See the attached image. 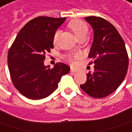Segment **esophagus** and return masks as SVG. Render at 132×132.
<instances>
[{
    "label": "esophagus",
    "instance_id": "34e87169",
    "mask_svg": "<svg viewBox=\"0 0 132 132\" xmlns=\"http://www.w3.org/2000/svg\"><path fill=\"white\" fill-rule=\"evenodd\" d=\"M70 71H71V72H77V70L76 69L73 68V67H71V69H70Z\"/></svg>",
    "mask_w": 132,
    "mask_h": 132
}]
</instances>
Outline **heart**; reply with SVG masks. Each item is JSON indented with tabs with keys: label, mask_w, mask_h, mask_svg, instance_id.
Returning <instances> with one entry per match:
<instances>
[{
	"label": "heart",
	"mask_w": 132,
	"mask_h": 132,
	"mask_svg": "<svg viewBox=\"0 0 132 132\" xmlns=\"http://www.w3.org/2000/svg\"><path fill=\"white\" fill-rule=\"evenodd\" d=\"M68 27L70 29V30L74 34V35L78 40L81 39V38H86L87 34H88V32H89V28H88V26L86 25V23L80 20H72L69 23ZM58 36H59V32H56L54 35V37H53L54 43H56Z\"/></svg>",
	"instance_id": "obj_1"
}]
</instances>
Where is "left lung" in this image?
I'll use <instances>...</instances> for the list:
<instances>
[{
    "instance_id": "left-lung-1",
    "label": "left lung",
    "mask_w": 132,
    "mask_h": 132,
    "mask_svg": "<svg viewBox=\"0 0 132 132\" xmlns=\"http://www.w3.org/2000/svg\"><path fill=\"white\" fill-rule=\"evenodd\" d=\"M94 30V40L89 57L95 63L93 72L86 74V82L80 88L89 96L102 98L111 95L126 75L129 57L124 40L116 28L105 19L85 18Z\"/></svg>"
}]
</instances>
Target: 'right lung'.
I'll return each mask as SVG.
<instances>
[{
  "mask_svg": "<svg viewBox=\"0 0 132 132\" xmlns=\"http://www.w3.org/2000/svg\"><path fill=\"white\" fill-rule=\"evenodd\" d=\"M66 18L40 16L29 21L18 32L8 52V66L14 87L32 100L43 99L57 89L70 67L63 63L46 66V54L53 49V37Z\"/></svg>",
  "mask_w": 132,
  "mask_h": 132,
  "instance_id": "obj_1",
  "label": "right lung"
}]
</instances>
